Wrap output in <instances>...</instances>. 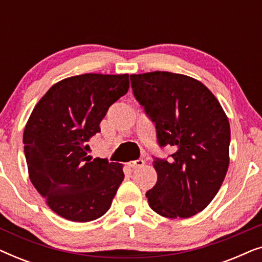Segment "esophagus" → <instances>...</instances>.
<instances>
[{"label":"esophagus","instance_id":"esophagus-1","mask_svg":"<svg viewBox=\"0 0 262 262\" xmlns=\"http://www.w3.org/2000/svg\"><path fill=\"white\" fill-rule=\"evenodd\" d=\"M144 161L143 160H136V161H130V162L127 163V166L130 168H134V169H136V168H141L144 166Z\"/></svg>","mask_w":262,"mask_h":262}]
</instances>
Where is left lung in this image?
Returning <instances> with one entry per match:
<instances>
[{"mask_svg":"<svg viewBox=\"0 0 262 262\" xmlns=\"http://www.w3.org/2000/svg\"><path fill=\"white\" fill-rule=\"evenodd\" d=\"M131 85L155 123L160 145L175 150L169 160H154L157 182L146 192L149 205L166 218L194 216L211 203L227 175V114L212 92L187 75L132 74Z\"/></svg>","mask_w":262,"mask_h":262,"instance_id":"left-lung-1","label":"left lung"}]
</instances>
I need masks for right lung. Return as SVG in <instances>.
I'll use <instances>...</instances> for the list:
<instances>
[{
    "label": "right lung",
    "mask_w": 262,
    "mask_h": 262,
    "mask_svg": "<svg viewBox=\"0 0 262 262\" xmlns=\"http://www.w3.org/2000/svg\"><path fill=\"white\" fill-rule=\"evenodd\" d=\"M128 87V74L67 77L45 93L28 118L23 141L30 180L50 209L68 221L103 216L124 180L123 164L93 159L87 142Z\"/></svg>",
    "instance_id": "add662e5"
}]
</instances>
